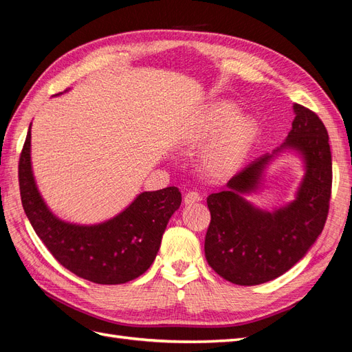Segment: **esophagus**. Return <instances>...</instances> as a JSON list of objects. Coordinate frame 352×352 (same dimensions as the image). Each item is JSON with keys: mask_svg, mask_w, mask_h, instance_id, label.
<instances>
[{"mask_svg": "<svg viewBox=\"0 0 352 352\" xmlns=\"http://www.w3.org/2000/svg\"><path fill=\"white\" fill-rule=\"evenodd\" d=\"M185 204L186 206H192L194 202H198L201 201V195L197 192V190H189V192L185 194Z\"/></svg>", "mask_w": 352, "mask_h": 352, "instance_id": "esophagus-1", "label": "esophagus"}]
</instances>
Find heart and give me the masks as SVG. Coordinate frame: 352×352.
Here are the masks:
<instances>
[{"label": "heart", "instance_id": "1", "mask_svg": "<svg viewBox=\"0 0 352 352\" xmlns=\"http://www.w3.org/2000/svg\"><path fill=\"white\" fill-rule=\"evenodd\" d=\"M236 105L230 102L212 104L202 119L197 138L212 141L202 155L204 168L212 176L228 173L247 150L255 133V123L250 116H238Z\"/></svg>", "mask_w": 352, "mask_h": 352}]
</instances>
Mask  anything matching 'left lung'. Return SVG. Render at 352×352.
I'll return each instance as SVG.
<instances>
[{"mask_svg":"<svg viewBox=\"0 0 352 352\" xmlns=\"http://www.w3.org/2000/svg\"><path fill=\"white\" fill-rule=\"evenodd\" d=\"M295 119L286 141L273 154L255 158L233 176L225 190L211 194L206 258L223 279L252 286L279 278L300 261L320 235L332 194V154L323 122L310 109L294 104ZM286 147L300 152L306 175L297 198L270 213L243 198L259 186L262 170Z\"/></svg>","mask_w":352,"mask_h":352,"instance_id":"left-lung-1","label":"left lung"}]
</instances>
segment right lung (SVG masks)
<instances>
[{
    "mask_svg": "<svg viewBox=\"0 0 352 352\" xmlns=\"http://www.w3.org/2000/svg\"><path fill=\"white\" fill-rule=\"evenodd\" d=\"M20 197L36 235L54 258L82 279L120 285L144 274L182 194L176 186L142 192L116 217L83 226L56 217L42 199L30 164V127L19 160Z\"/></svg>",
    "mask_w": 352,
    "mask_h": 352,
    "instance_id": "1",
    "label": "right lung"
}]
</instances>
